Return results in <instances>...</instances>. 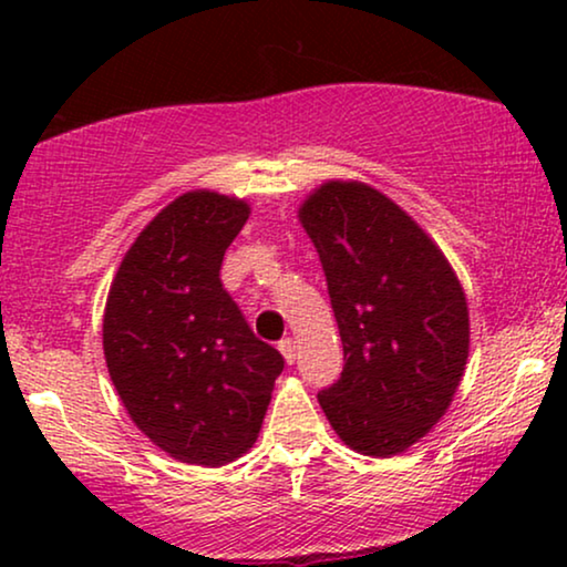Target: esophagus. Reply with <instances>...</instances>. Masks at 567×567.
I'll use <instances>...</instances> for the list:
<instances>
[{
	"label": "esophagus",
	"mask_w": 567,
	"mask_h": 567,
	"mask_svg": "<svg viewBox=\"0 0 567 567\" xmlns=\"http://www.w3.org/2000/svg\"><path fill=\"white\" fill-rule=\"evenodd\" d=\"M278 351H281V355L286 359V363H293V361H297V343H293L291 338H284L281 343H278Z\"/></svg>",
	"instance_id": "obj_1"
}]
</instances>
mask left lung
<instances>
[{"mask_svg": "<svg viewBox=\"0 0 567 567\" xmlns=\"http://www.w3.org/2000/svg\"><path fill=\"white\" fill-rule=\"evenodd\" d=\"M299 221L320 252L346 359L317 400L353 452L402 454L462 382L470 309L460 278L413 216L367 183H322Z\"/></svg>", "mask_w": 567, "mask_h": 567, "instance_id": "left-lung-1", "label": "left lung"}]
</instances>
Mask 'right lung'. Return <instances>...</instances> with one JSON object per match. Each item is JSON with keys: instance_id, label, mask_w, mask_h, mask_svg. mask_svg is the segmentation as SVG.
Masks as SVG:
<instances>
[{"instance_id": "obj_1", "label": "right lung", "mask_w": 567, "mask_h": 567, "mask_svg": "<svg viewBox=\"0 0 567 567\" xmlns=\"http://www.w3.org/2000/svg\"><path fill=\"white\" fill-rule=\"evenodd\" d=\"M247 216V200L216 190L177 196L138 231L105 301V363L128 417L200 467L250 452L284 371L219 278Z\"/></svg>"}]
</instances>
